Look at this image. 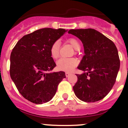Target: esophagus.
Returning <instances> with one entry per match:
<instances>
[{
	"label": "esophagus",
	"mask_w": 128,
	"mask_h": 128,
	"mask_svg": "<svg viewBox=\"0 0 128 128\" xmlns=\"http://www.w3.org/2000/svg\"><path fill=\"white\" fill-rule=\"evenodd\" d=\"M70 75V73H69V72H66V73H65V76H66V78L69 76Z\"/></svg>",
	"instance_id": "obj_1"
}]
</instances>
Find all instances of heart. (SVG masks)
Here are the masks:
<instances>
[{
  "instance_id": "obj_1",
  "label": "heart",
  "mask_w": 128,
  "mask_h": 128,
  "mask_svg": "<svg viewBox=\"0 0 128 128\" xmlns=\"http://www.w3.org/2000/svg\"><path fill=\"white\" fill-rule=\"evenodd\" d=\"M67 42L70 44L72 47L76 50H79L81 48V44L80 42L76 38H69ZM60 43L59 41H55L50 48V53L51 57L56 59L60 56ZM78 60L75 58H61L57 62V68L60 70L65 72H71L78 65Z\"/></svg>"
}]
</instances>
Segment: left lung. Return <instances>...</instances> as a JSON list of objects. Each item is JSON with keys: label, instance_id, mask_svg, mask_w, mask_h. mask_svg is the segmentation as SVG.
Returning <instances> with one entry per match:
<instances>
[{"label": "left lung", "instance_id": "1", "mask_svg": "<svg viewBox=\"0 0 128 128\" xmlns=\"http://www.w3.org/2000/svg\"><path fill=\"white\" fill-rule=\"evenodd\" d=\"M68 33L82 42L84 52L78 66L84 72L76 75L74 94L84 102L101 100L114 86L119 70L117 47L109 38L94 29H71Z\"/></svg>", "mask_w": 128, "mask_h": 128}]
</instances>
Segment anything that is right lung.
Here are the masks:
<instances>
[{"label": "right lung", "instance_id": "1", "mask_svg": "<svg viewBox=\"0 0 128 128\" xmlns=\"http://www.w3.org/2000/svg\"><path fill=\"white\" fill-rule=\"evenodd\" d=\"M67 30L44 28L25 35L16 43L10 56V76L20 94L35 104L51 100L63 71L51 72L56 66L50 53L52 44Z\"/></svg>", "mask_w": 128, "mask_h": 128}]
</instances>
